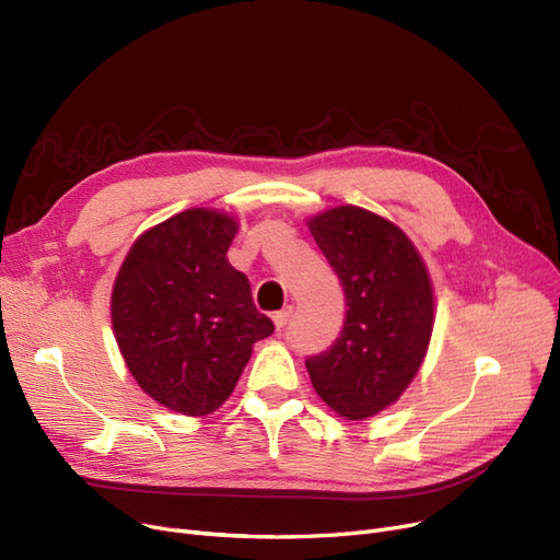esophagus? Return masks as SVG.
I'll return each mask as SVG.
<instances>
[{
	"instance_id": "34e87169",
	"label": "esophagus",
	"mask_w": 560,
	"mask_h": 560,
	"mask_svg": "<svg viewBox=\"0 0 560 560\" xmlns=\"http://www.w3.org/2000/svg\"><path fill=\"white\" fill-rule=\"evenodd\" d=\"M290 315H292V308L288 306V308H283V311H277L275 315H272V319H275V327H277V331H281L285 325H288V319H290Z\"/></svg>"
}]
</instances>
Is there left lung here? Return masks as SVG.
Returning a JSON list of instances; mask_svg holds the SVG:
<instances>
[{"label": "left lung", "mask_w": 560, "mask_h": 560, "mask_svg": "<svg viewBox=\"0 0 560 560\" xmlns=\"http://www.w3.org/2000/svg\"><path fill=\"white\" fill-rule=\"evenodd\" d=\"M340 279L347 313L336 342L306 359L311 384L340 418L365 420L395 404L418 374L433 331V288L408 235L359 206L308 220Z\"/></svg>", "instance_id": "obj_1"}]
</instances>
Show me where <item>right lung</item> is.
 <instances>
[{"label": "right lung", "instance_id": "add662e5", "mask_svg": "<svg viewBox=\"0 0 560 560\" xmlns=\"http://www.w3.org/2000/svg\"><path fill=\"white\" fill-rule=\"evenodd\" d=\"M238 222L190 209L144 231L110 295L117 347L138 386L170 410L220 408L275 325L256 311L243 272L226 260Z\"/></svg>", "mask_w": 560, "mask_h": 560}]
</instances>
